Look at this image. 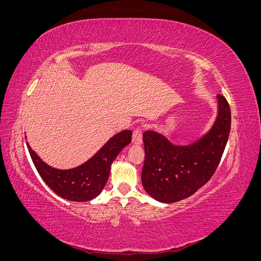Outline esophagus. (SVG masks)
<instances>
[{
	"label": "esophagus",
	"instance_id": "1",
	"mask_svg": "<svg viewBox=\"0 0 261 261\" xmlns=\"http://www.w3.org/2000/svg\"><path fill=\"white\" fill-rule=\"evenodd\" d=\"M133 143L135 145H140L143 143V133L140 127H136L133 132Z\"/></svg>",
	"mask_w": 261,
	"mask_h": 261
}]
</instances>
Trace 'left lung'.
<instances>
[{
  "instance_id": "obj_1",
  "label": "left lung",
  "mask_w": 261,
  "mask_h": 261,
  "mask_svg": "<svg viewBox=\"0 0 261 261\" xmlns=\"http://www.w3.org/2000/svg\"><path fill=\"white\" fill-rule=\"evenodd\" d=\"M218 115L210 130L195 143L175 146L160 133L143 134L145 162L141 183L160 202H176L192 196L215 174L231 129V110L218 94Z\"/></svg>"
}]
</instances>
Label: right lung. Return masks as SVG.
<instances>
[{
  "mask_svg": "<svg viewBox=\"0 0 261 261\" xmlns=\"http://www.w3.org/2000/svg\"><path fill=\"white\" fill-rule=\"evenodd\" d=\"M132 141V130L116 134L99 151L82 165L74 169H54L43 162L28 143L27 147L35 167L52 191L72 201H88L102 192L111 170V164L121 150Z\"/></svg>",
  "mask_w": 261,
  "mask_h": 261,
  "instance_id": "obj_1",
  "label": "right lung"
}]
</instances>
